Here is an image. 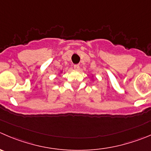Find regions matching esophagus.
Listing matches in <instances>:
<instances>
[{
    "instance_id": "obj_1",
    "label": "esophagus",
    "mask_w": 151,
    "mask_h": 151,
    "mask_svg": "<svg viewBox=\"0 0 151 151\" xmlns=\"http://www.w3.org/2000/svg\"><path fill=\"white\" fill-rule=\"evenodd\" d=\"M74 68L75 70H79V68H80V65H78V64H76V65H74Z\"/></svg>"
}]
</instances>
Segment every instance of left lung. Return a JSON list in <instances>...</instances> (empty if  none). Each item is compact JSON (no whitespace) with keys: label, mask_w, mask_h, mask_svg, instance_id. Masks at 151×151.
<instances>
[{"label":"left lung","mask_w":151,"mask_h":151,"mask_svg":"<svg viewBox=\"0 0 151 151\" xmlns=\"http://www.w3.org/2000/svg\"><path fill=\"white\" fill-rule=\"evenodd\" d=\"M91 80H92V81H93V75H92V79H91Z\"/></svg>","instance_id":"1"}]
</instances>
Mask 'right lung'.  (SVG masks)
<instances>
[{"label":"right lung","instance_id":"obj_1","mask_svg":"<svg viewBox=\"0 0 151 151\" xmlns=\"http://www.w3.org/2000/svg\"><path fill=\"white\" fill-rule=\"evenodd\" d=\"M63 70H60V72L61 74H62V73H63Z\"/></svg>","mask_w":151,"mask_h":151}]
</instances>
